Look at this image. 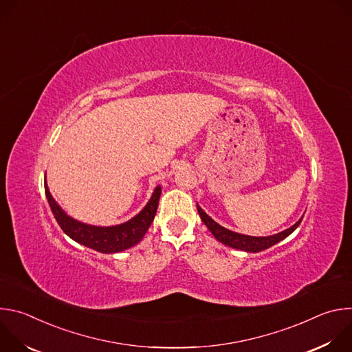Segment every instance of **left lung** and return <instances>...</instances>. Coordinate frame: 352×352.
<instances>
[{
    "label": "left lung",
    "instance_id": "left-lung-1",
    "mask_svg": "<svg viewBox=\"0 0 352 352\" xmlns=\"http://www.w3.org/2000/svg\"><path fill=\"white\" fill-rule=\"evenodd\" d=\"M196 206H197V213H199L200 219H202L205 226L210 230V232L214 235V238L219 242H221L230 248L243 250V252H254V254L261 252V250H265V249L276 245L277 242L283 241L284 238H287L289 234H292L298 228V226L300 224V221H302V217H304L302 216L294 226H291L289 228H287L278 234L267 235V236H252V235H245V234H239V232L227 230L226 227L216 223L209 214H206V212L197 204H196Z\"/></svg>",
    "mask_w": 352,
    "mask_h": 352
}]
</instances>
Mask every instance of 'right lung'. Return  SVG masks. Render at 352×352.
I'll use <instances>...</instances> for the list:
<instances>
[{
    "label": "right lung",
    "mask_w": 352,
    "mask_h": 352,
    "mask_svg": "<svg viewBox=\"0 0 352 352\" xmlns=\"http://www.w3.org/2000/svg\"><path fill=\"white\" fill-rule=\"evenodd\" d=\"M44 190L48 205L52 208V212L63 231L75 242L102 254H118L138 245L156 216L162 195V186L157 185L152 193V197L148 199L146 206L136 216L117 226L102 227L86 224L68 216L56 202L53 195L50 193L47 181H44Z\"/></svg>",
    "instance_id": "1"
}]
</instances>
